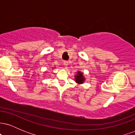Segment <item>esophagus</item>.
Returning a JSON list of instances; mask_svg holds the SVG:
<instances>
[{"instance_id":"obj_1","label":"esophagus","mask_w":135,"mask_h":135,"mask_svg":"<svg viewBox=\"0 0 135 135\" xmlns=\"http://www.w3.org/2000/svg\"><path fill=\"white\" fill-rule=\"evenodd\" d=\"M69 65V62H68L67 61H65L64 62H63V65H64L65 66H66Z\"/></svg>"}]
</instances>
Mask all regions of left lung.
<instances>
[{"instance_id":"8db88e82","label":"left lung","mask_w":135,"mask_h":135,"mask_svg":"<svg viewBox=\"0 0 135 135\" xmlns=\"http://www.w3.org/2000/svg\"><path fill=\"white\" fill-rule=\"evenodd\" d=\"M85 77L83 75V73L78 71L76 75H75V81L79 84H82L85 81Z\"/></svg>"}]
</instances>
